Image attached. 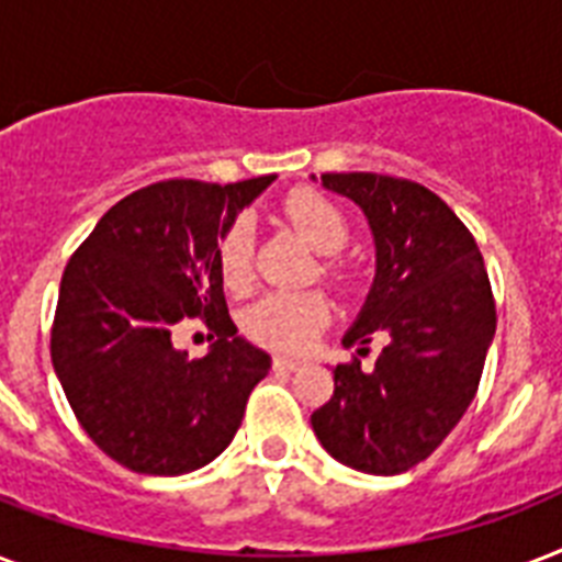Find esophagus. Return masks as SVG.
<instances>
[{
	"mask_svg": "<svg viewBox=\"0 0 562 562\" xmlns=\"http://www.w3.org/2000/svg\"><path fill=\"white\" fill-rule=\"evenodd\" d=\"M303 361L294 356H273V370H297Z\"/></svg>",
	"mask_w": 562,
	"mask_h": 562,
	"instance_id": "obj_1",
	"label": "esophagus"
}]
</instances>
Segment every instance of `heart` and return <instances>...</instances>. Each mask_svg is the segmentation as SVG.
<instances>
[{
	"mask_svg": "<svg viewBox=\"0 0 562 562\" xmlns=\"http://www.w3.org/2000/svg\"><path fill=\"white\" fill-rule=\"evenodd\" d=\"M285 218L317 254H338L350 238V221L329 198L297 189L285 201ZM254 221L241 215L229 224L218 245L221 280L229 291L250 289L254 282ZM329 321V303L317 291H268L247 306L241 326L256 344L273 350H303Z\"/></svg>",
	"mask_w": 562,
	"mask_h": 562,
	"instance_id": "obj_1",
	"label": "heart"
}]
</instances>
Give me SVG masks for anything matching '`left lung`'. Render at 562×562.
Instances as JSON below:
<instances>
[{"instance_id": "obj_1", "label": "left lung", "mask_w": 562, "mask_h": 562, "mask_svg": "<svg viewBox=\"0 0 562 562\" xmlns=\"http://www.w3.org/2000/svg\"><path fill=\"white\" fill-rule=\"evenodd\" d=\"M321 187L364 212L375 247L373 282L341 344L364 356L379 338L382 352L368 373L333 370V400L312 428L344 467L400 475L470 408L496 335L493 291L472 233L426 187L370 171L321 175Z\"/></svg>"}]
</instances>
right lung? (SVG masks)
Segmentation results:
<instances>
[{"label": "right lung", "instance_id": "1", "mask_svg": "<svg viewBox=\"0 0 562 562\" xmlns=\"http://www.w3.org/2000/svg\"><path fill=\"white\" fill-rule=\"evenodd\" d=\"M273 180L139 189L104 212L66 265L52 364L83 431L127 470L183 475L215 461L271 370V356L229 321L218 245ZM198 314L220 341L189 360L170 333Z\"/></svg>", "mask_w": 562, "mask_h": 562}]
</instances>
